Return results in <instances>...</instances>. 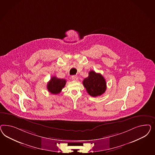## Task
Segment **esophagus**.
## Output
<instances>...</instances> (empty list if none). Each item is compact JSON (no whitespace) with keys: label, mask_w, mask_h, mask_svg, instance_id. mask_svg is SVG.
<instances>
[{"label":"esophagus","mask_w":155,"mask_h":155,"mask_svg":"<svg viewBox=\"0 0 155 155\" xmlns=\"http://www.w3.org/2000/svg\"><path fill=\"white\" fill-rule=\"evenodd\" d=\"M71 79L73 81H76L78 80V77L76 76V75H73V76H71Z\"/></svg>","instance_id":"obj_1"}]
</instances>
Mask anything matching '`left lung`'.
Returning <instances> with one entry per match:
<instances>
[{
	"label": "left lung",
	"mask_w": 155,
	"mask_h": 155,
	"mask_svg": "<svg viewBox=\"0 0 155 155\" xmlns=\"http://www.w3.org/2000/svg\"><path fill=\"white\" fill-rule=\"evenodd\" d=\"M83 84L88 94L93 97L102 95L106 90L104 78L101 74L93 71H90L89 76L83 81Z\"/></svg>",
	"instance_id": "left-lung-1"
}]
</instances>
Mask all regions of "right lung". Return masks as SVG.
<instances>
[{
  "mask_svg": "<svg viewBox=\"0 0 155 155\" xmlns=\"http://www.w3.org/2000/svg\"><path fill=\"white\" fill-rule=\"evenodd\" d=\"M66 81L64 79L58 78L56 77H52L47 84V89L53 94L60 93L65 86Z\"/></svg>",
  "mask_w": 155,
  "mask_h": 155,
  "instance_id": "add662e5",
  "label": "right lung"
}]
</instances>
